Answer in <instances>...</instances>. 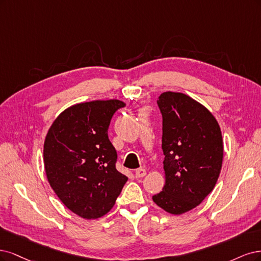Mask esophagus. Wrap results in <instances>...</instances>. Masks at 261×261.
<instances>
[{"label":"esophagus","mask_w":261,"mask_h":261,"mask_svg":"<svg viewBox=\"0 0 261 261\" xmlns=\"http://www.w3.org/2000/svg\"><path fill=\"white\" fill-rule=\"evenodd\" d=\"M145 174L146 171L143 168H139V169L136 170V178H143V176H145Z\"/></svg>","instance_id":"1"}]
</instances>
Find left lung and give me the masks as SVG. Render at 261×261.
<instances>
[{
    "label": "left lung",
    "instance_id": "obj_1",
    "mask_svg": "<svg viewBox=\"0 0 261 261\" xmlns=\"http://www.w3.org/2000/svg\"><path fill=\"white\" fill-rule=\"evenodd\" d=\"M157 105L163 115L166 183L153 200L167 213L181 215L214 190L222 166V136L212 113L186 94L165 92Z\"/></svg>",
    "mask_w": 261,
    "mask_h": 261
}]
</instances>
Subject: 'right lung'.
<instances>
[{"label":"right lung","instance_id":"obj_1","mask_svg":"<svg viewBox=\"0 0 261 261\" xmlns=\"http://www.w3.org/2000/svg\"><path fill=\"white\" fill-rule=\"evenodd\" d=\"M122 107L118 99L73 105L46 134L43 157L49 186L67 208L85 219L106 215L128 181L117 170L118 156L107 133Z\"/></svg>","mask_w":261,"mask_h":261}]
</instances>
